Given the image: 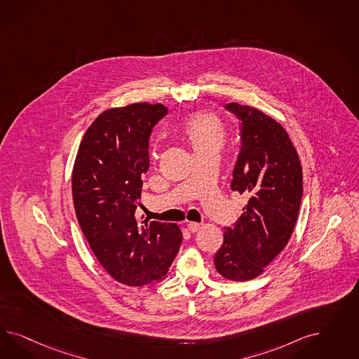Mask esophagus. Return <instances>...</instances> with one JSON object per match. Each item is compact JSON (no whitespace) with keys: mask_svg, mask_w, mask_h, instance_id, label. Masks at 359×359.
Instances as JSON below:
<instances>
[{"mask_svg":"<svg viewBox=\"0 0 359 359\" xmlns=\"http://www.w3.org/2000/svg\"><path fill=\"white\" fill-rule=\"evenodd\" d=\"M188 229H189V231L196 233L200 229V224H197V222H188Z\"/></svg>","mask_w":359,"mask_h":359,"instance_id":"1","label":"esophagus"}]
</instances>
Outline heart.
Masks as SVG:
<instances>
[{
    "label": "heart",
    "mask_w": 359,
    "mask_h": 359,
    "mask_svg": "<svg viewBox=\"0 0 359 359\" xmlns=\"http://www.w3.org/2000/svg\"><path fill=\"white\" fill-rule=\"evenodd\" d=\"M185 135L195 152L219 150L226 138L222 122L212 114H198L188 121Z\"/></svg>",
    "instance_id": "heart-1"
}]
</instances>
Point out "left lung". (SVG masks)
<instances>
[{
  "label": "left lung",
  "instance_id": "1",
  "mask_svg": "<svg viewBox=\"0 0 359 359\" xmlns=\"http://www.w3.org/2000/svg\"><path fill=\"white\" fill-rule=\"evenodd\" d=\"M225 109L241 121V151L230 187L249 201L233 228L225 229L215 266L229 280L246 282L261 275L288 243L303 197V171L279 122L237 102Z\"/></svg>",
  "mask_w": 359,
  "mask_h": 359
}]
</instances>
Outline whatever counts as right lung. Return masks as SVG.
<instances>
[{
  "instance_id": "right-lung-1",
  "label": "right lung",
  "mask_w": 359,
  "mask_h": 359,
  "mask_svg": "<svg viewBox=\"0 0 359 359\" xmlns=\"http://www.w3.org/2000/svg\"><path fill=\"white\" fill-rule=\"evenodd\" d=\"M167 113L147 102L102 111L84 134L72 171L77 221L90 249L113 279L131 287L163 280L183 239L176 224L135 217L152 128Z\"/></svg>"
}]
</instances>
